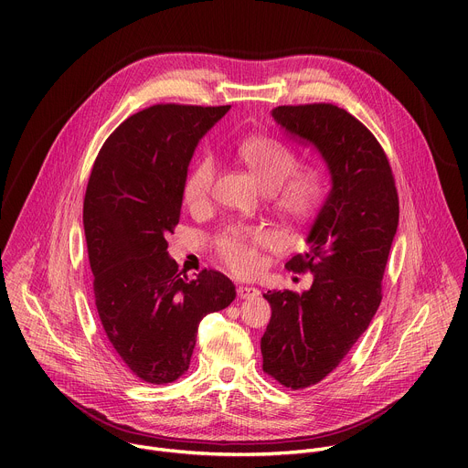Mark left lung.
<instances>
[{"label":"left lung","instance_id":"8db88e82","mask_svg":"<svg viewBox=\"0 0 468 468\" xmlns=\"http://www.w3.org/2000/svg\"><path fill=\"white\" fill-rule=\"evenodd\" d=\"M215 109L154 105L100 150L83 224L96 307L114 350L139 378L170 383L190 365L197 325L237 296L224 274L179 266L166 235L179 222L188 165L218 122Z\"/></svg>","mask_w":468,"mask_h":468}]
</instances>
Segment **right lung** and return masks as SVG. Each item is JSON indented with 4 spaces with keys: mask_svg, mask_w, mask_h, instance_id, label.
<instances>
[{
    "mask_svg": "<svg viewBox=\"0 0 468 468\" xmlns=\"http://www.w3.org/2000/svg\"><path fill=\"white\" fill-rule=\"evenodd\" d=\"M272 118L322 163L327 190L287 269L302 274L264 298L272 318L261 339L262 370L303 388L324 379L370 325L398 226V196L372 133L329 103L278 107Z\"/></svg>",
    "mask_w": 468,
    "mask_h": 468,
    "instance_id": "obj_1",
    "label": "right lung"
}]
</instances>
